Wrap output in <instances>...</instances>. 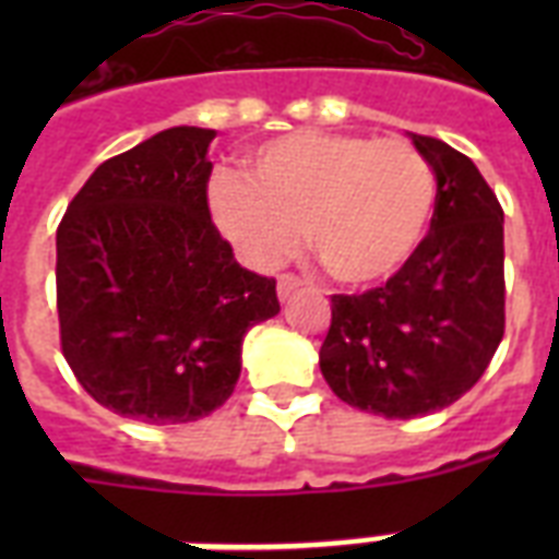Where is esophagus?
I'll return each mask as SVG.
<instances>
[{
	"instance_id": "34e87169",
	"label": "esophagus",
	"mask_w": 559,
	"mask_h": 559,
	"mask_svg": "<svg viewBox=\"0 0 559 559\" xmlns=\"http://www.w3.org/2000/svg\"><path fill=\"white\" fill-rule=\"evenodd\" d=\"M301 287H305V281L296 278V275H281V278H278V298H281V301H289V298L296 296Z\"/></svg>"
}]
</instances>
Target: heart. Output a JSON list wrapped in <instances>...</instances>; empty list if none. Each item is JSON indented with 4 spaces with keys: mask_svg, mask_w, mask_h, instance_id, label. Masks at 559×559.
Masks as SVG:
<instances>
[{
    "mask_svg": "<svg viewBox=\"0 0 559 559\" xmlns=\"http://www.w3.org/2000/svg\"><path fill=\"white\" fill-rule=\"evenodd\" d=\"M246 182L209 188L214 226L254 270L298 249V231L333 281L371 287L394 278L432 226L438 179L406 139L298 130L261 144Z\"/></svg>",
    "mask_w": 559,
    "mask_h": 559,
    "instance_id": "b5f03b06",
    "label": "heart"
}]
</instances>
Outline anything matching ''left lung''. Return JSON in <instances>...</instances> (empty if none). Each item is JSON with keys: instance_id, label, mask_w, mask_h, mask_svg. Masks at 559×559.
I'll return each mask as SVG.
<instances>
[{"instance_id": "8db88e82", "label": "left lung", "mask_w": 559, "mask_h": 559, "mask_svg": "<svg viewBox=\"0 0 559 559\" xmlns=\"http://www.w3.org/2000/svg\"><path fill=\"white\" fill-rule=\"evenodd\" d=\"M438 179L429 235L382 287L333 296L319 368L348 406L389 420L469 391L504 333V214L473 162L408 133Z\"/></svg>"}]
</instances>
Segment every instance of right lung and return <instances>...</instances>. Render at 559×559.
Wrapping results in <instances>:
<instances>
[{"label": "right lung", "mask_w": 559, "mask_h": 559, "mask_svg": "<svg viewBox=\"0 0 559 559\" xmlns=\"http://www.w3.org/2000/svg\"><path fill=\"white\" fill-rule=\"evenodd\" d=\"M214 130L170 127L95 168L57 228L60 345L100 406L191 424L231 397L275 281L235 261L211 223Z\"/></svg>", "instance_id": "1"}]
</instances>
